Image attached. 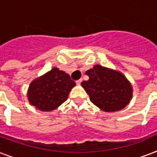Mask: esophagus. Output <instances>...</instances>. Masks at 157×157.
Listing matches in <instances>:
<instances>
[{
  "label": "esophagus",
  "mask_w": 157,
  "mask_h": 157,
  "mask_svg": "<svg viewBox=\"0 0 157 157\" xmlns=\"http://www.w3.org/2000/svg\"><path fill=\"white\" fill-rule=\"evenodd\" d=\"M81 81H82V79H79V80H77V81H76V85H80V84L81 83Z\"/></svg>",
  "instance_id": "obj_1"
}]
</instances>
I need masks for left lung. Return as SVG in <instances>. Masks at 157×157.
<instances>
[{
	"instance_id": "1",
	"label": "left lung",
	"mask_w": 157,
	"mask_h": 157,
	"mask_svg": "<svg viewBox=\"0 0 157 157\" xmlns=\"http://www.w3.org/2000/svg\"><path fill=\"white\" fill-rule=\"evenodd\" d=\"M88 81L81 86L94 104L104 112H116L129 103L133 96L131 84L120 71L95 65L86 71Z\"/></svg>"
}]
</instances>
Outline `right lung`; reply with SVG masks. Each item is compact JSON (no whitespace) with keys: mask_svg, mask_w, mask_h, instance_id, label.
Wrapping results in <instances>:
<instances>
[{"mask_svg":"<svg viewBox=\"0 0 157 157\" xmlns=\"http://www.w3.org/2000/svg\"><path fill=\"white\" fill-rule=\"evenodd\" d=\"M76 86L68 74L54 67L30 84L28 98L32 106L44 112L56 109L67 99L70 91Z\"/></svg>","mask_w":157,"mask_h":157,"instance_id":"right-lung-1","label":"right lung"}]
</instances>
